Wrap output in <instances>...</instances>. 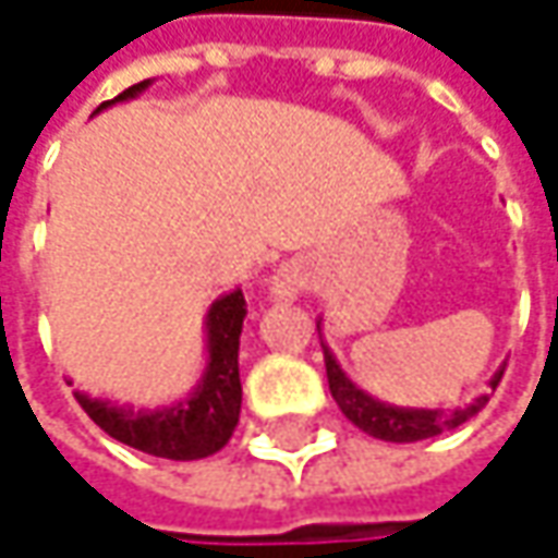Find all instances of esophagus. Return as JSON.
I'll list each match as a JSON object with an SVG mask.
<instances>
[{
    "instance_id": "34e87169",
    "label": "esophagus",
    "mask_w": 558,
    "mask_h": 558,
    "mask_svg": "<svg viewBox=\"0 0 558 558\" xmlns=\"http://www.w3.org/2000/svg\"><path fill=\"white\" fill-rule=\"evenodd\" d=\"M306 283H310V275L300 262H283L268 280V296L275 303H293L306 290Z\"/></svg>"
}]
</instances>
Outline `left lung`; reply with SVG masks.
I'll return each mask as SVG.
<instances>
[{"label": "left lung", "instance_id": "left-lung-1", "mask_svg": "<svg viewBox=\"0 0 558 558\" xmlns=\"http://www.w3.org/2000/svg\"><path fill=\"white\" fill-rule=\"evenodd\" d=\"M318 335H322V322H318ZM325 350V373H328V388L331 398L338 401V408L344 413L353 426H360L366 436L381 439V442H420V439H433L442 436L448 429H458L461 423H468L474 413L486 408L489 395H480L474 404L454 410H429V408H398V404H385L373 395H366L363 388H356L347 373L341 369V363L335 360L331 347L322 344ZM506 373V366L489 378V388L496 391L499 378Z\"/></svg>", "mask_w": 558, "mask_h": 558}]
</instances>
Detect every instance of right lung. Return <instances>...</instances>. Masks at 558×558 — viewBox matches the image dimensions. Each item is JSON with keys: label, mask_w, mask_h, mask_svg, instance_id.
<instances>
[{"label": "right lung", "mask_w": 558, "mask_h": 558, "mask_svg": "<svg viewBox=\"0 0 558 558\" xmlns=\"http://www.w3.org/2000/svg\"><path fill=\"white\" fill-rule=\"evenodd\" d=\"M148 82L125 87L119 97L97 107L107 110L113 104L138 97ZM246 318V296L243 290H230L217 296L211 310L205 315V347L208 363L198 385L189 398L177 404L154 410H138L129 404H113L104 398H90L84 391H75L84 413L116 442L138 448L154 458L167 461H198L220 451L230 442L236 423H240V404H243V385H240V335Z\"/></svg>", "instance_id": "right-lung-1"}]
</instances>
